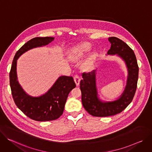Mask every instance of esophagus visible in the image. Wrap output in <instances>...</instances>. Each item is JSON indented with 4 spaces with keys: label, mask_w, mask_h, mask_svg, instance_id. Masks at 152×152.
<instances>
[{
    "label": "esophagus",
    "mask_w": 152,
    "mask_h": 152,
    "mask_svg": "<svg viewBox=\"0 0 152 152\" xmlns=\"http://www.w3.org/2000/svg\"><path fill=\"white\" fill-rule=\"evenodd\" d=\"M74 80H75V83H76V86H78V85H79L80 79L79 76L77 75H76L74 76Z\"/></svg>",
    "instance_id": "1"
}]
</instances>
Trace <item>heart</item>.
Instances as JSON below:
<instances>
[{"label":"heart","instance_id":"obj_1","mask_svg":"<svg viewBox=\"0 0 152 152\" xmlns=\"http://www.w3.org/2000/svg\"><path fill=\"white\" fill-rule=\"evenodd\" d=\"M91 50V46L88 44H82L77 46L73 50V59L79 60ZM94 66V56L92 55L86 58L81 65V67L84 70H90Z\"/></svg>","mask_w":152,"mask_h":152}]
</instances>
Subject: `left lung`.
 <instances>
[{
    "label": "left lung",
    "mask_w": 152,
    "mask_h": 152,
    "mask_svg": "<svg viewBox=\"0 0 152 152\" xmlns=\"http://www.w3.org/2000/svg\"><path fill=\"white\" fill-rule=\"evenodd\" d=\"M110 49L107 55L117 56L125 63L127 70L126 85L121 96L113 101L100 99L96 85V70L82 74L80 82L82 102L85 110L94 117H108L123 111L131 103L136 92L139 68L135 55L126 43L117 37H110Z\"/></svg>",
    "instance_id": "8db88e82"
}]
</instances>
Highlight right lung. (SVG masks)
<instances>
[{
    "instance_id": "obj_1",
    "label": "right lung",
    "mask_w": 152,
    "mask_h": 152,
    "mask_svg": "<svg viewBox=\"0 0 152 152\" xmlns=\"http://www.w3.org/2000/svg\"><path fill=\"white\" fill-rule=\"evenodd\" d=\"M54 38L36 37L26 42L15 53L10 73V83L15 104L26 116L38 121L55 120L62 114L69 94L76 87V83L72 76H61L44 94L37 97L30 96L18 82L17 62L24 53L34 48L47 46Z\"/></svg>"
}]
</instances>
